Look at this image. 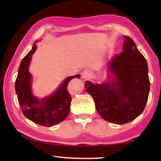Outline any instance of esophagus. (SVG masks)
<instances>
[{"instance_id":"obj_1","label":"esophagus","mask_w":161,"mask_h":161,"mask_svg":"<svg viewBox=\"0 0 161 161\" xmlns=\"http://www.w3.org/2000/svg\"><path fill=\"white\" fill-rule=\"evenodd\" d=\"M82 77L83 79H88L91 77V73L89 70H84L82 73Z\"/></svg>"}]
</instances>
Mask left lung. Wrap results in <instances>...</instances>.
<instances>
[{
    "label": "left lung",
    "mask_w": 161,
    "mask_h": 161,
    "mask_svg": "<svg viewBox=\"0 0 161 161\" xmlns=\"http://www.w3.org/2000/svg\"><path fill=\"white\" fill-rule=\"evenodd\" d=\"M123 51L109 62L114 80L98 84L86 81L97 111L107 122L123 125L137 118L148 100L150 82L144 56L133 39L125 36Z\"/></svg>",
    "instance_id": "obj_1"
}]
</instances>
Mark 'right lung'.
<instances>
[{"instance_id":"right-lung-1","label":"right lung","mask_w":161,"mask_h":161,"mask_svg":"<svg viewBox=\"0 0 161 161\" xmlns=\"http://www.w3.org/2000/svg\"><path fill=\"white\" fill-rule=\"evenodd\" d=\"M36 49V44H34L32 50L22 60L15 80V90L24 116L38 125L52 127L69 115L72 97L67 91V86L72 79L78 78L80 75L66 78L51 96L38 100L31 93V75L28 71L31 56Z\"/></svg>"}]
</instances>
